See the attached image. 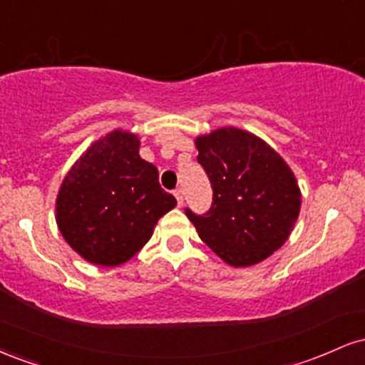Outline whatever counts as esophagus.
I'll return each instance as SVG.
<instances>
[{
    "label": "esophagus",
    "instance_id": "34e87169",
    "mask_svg": "<svg viewBox=\"0 0 365 365\" xmlns=\"http://www.w3.org/2000/svg\"><path fill=\"white\" fill-rule=\"evenodd\" d=\"M175 197H177L178 206H183V192L180 190V188H177V190H175Z\"/></svg>",
    "mask_w": 365,
    "mask_h": 365
}]
</instances>
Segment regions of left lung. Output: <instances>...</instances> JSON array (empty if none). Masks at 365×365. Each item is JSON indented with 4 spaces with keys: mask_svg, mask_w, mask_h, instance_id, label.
I'll return each mask as SVG.
<instances>
[{
    "mask_svg": "<svg viewBox=\"0 0 365 365\" xmlns=\"http://www.w3.org/2000/svg\"><path fill=\"white\" fill-rule=\"evenodd\" d=\"M197 161L212 187L207 212L185 207L200 240L230 266H252L278 250L295 226L300 188L266 142L233 127L197 137Z\"/></svg>",
    "mask_w": 365,
    "mask_h": 365,
    "instance_id": "8db88e82",
    "label": "left lung"
}]
</instances>
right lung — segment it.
<instances>
[{
  "instance_id": "right-lung-1",
  "label": "right lung",
  "mask_w": 365,
  "mask_h": 365,
  "mask_svg": "<svg viewBox=\"0 0 365 365\" xmlns=\"http://www.w3.org/2000/svg\"><path fill=\"white\" fill-rule=\"evenodd\" d=\"M153 163L128 132L94 142L63 180L56 223L75 252L98 266H118L148 244L177 199L163 190Z\"/></svg>"
}]
</instances>
